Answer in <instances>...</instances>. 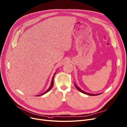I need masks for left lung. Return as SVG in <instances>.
I'll return each mask as SVG.
<instances>
[{"label": "left lung", "instance_id": "left-lung-1", "mask_svg": "<svg viewBox=\"0 0 127 127\" xmlns=\"http://www.w3.org/2000/svg\"><path fill=\"white\" fill-rule=\"evenodd\" d=\"M74 85H75V87H76V88H77L79 91H80L81 92H82L83 93V94H85V95H91V96H95V95H100L102 93H100V94H89V93H87L86 92H85L83 90H82L81 89H80L79 87H78V86L76 85V84L74 83Z\"/></svg>", "mask_w": 127, "mask_h": 127}]
</instances>
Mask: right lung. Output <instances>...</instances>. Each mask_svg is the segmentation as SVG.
<instances>
[{"label":"right lung","instance_id":"right-lung-1","mask_svg":"<svg viewBox=\"0 0 127 127\" xmlns=\"http://www.w3.org/2000/svg\"><path fill=\"white\" fill-rule=\"evenodd\" d=\"M56 72H55V73L54 74V75H53V78H52V83H51V85H50V87H49V88L45 91V92H44V93H43V94H40V95H36V96H40V95H44V94H45L46 93H47V92H48L50 89H51L52 88V87H53V85H54V77H55V74H56Z\"/></svg>","mask_w":127,"mask_h":127}]
</instances>
